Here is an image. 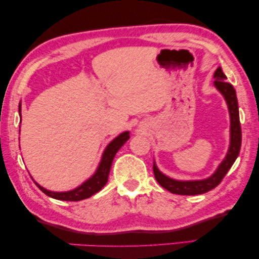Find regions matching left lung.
I'll use <instances>...</instances> for the list:
<instances>
[{"mask_svg":"<svg viewBox=\"0 0 259 259\" xmlns=\"http://www.w3.org/2000/svg\"><path fill=\"white\" fill-rule=\"evenodd\" d=\"M214 85L217 89L224 95L227 104H228L229 114H230V147L228 150V154L220 165H219L218 170L214 172L213 176H210L207 180L202 181H189V182H181L175 181L171 178L166 177L162 172L158 171L156 165H153L154 176L156 178L158 184L162 188L168 190L171 193L182 194V196H194V194H202L208 192L209 190L220 184L221 181L224 180L226 174L228 170L232 168L234 162L240 154L241 149V142H242V131H241V124H240V116H238V104H237V97L234 87L226 81V75L224 71L219 67L214 73Z\"/></svg>","mask_w":259,"mask_h":259,"instance_id":"8db88e82","label":"left lung"}]
</instances>
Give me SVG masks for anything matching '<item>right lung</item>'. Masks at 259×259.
<instances>
[{
	"instance_id": "right-lung-1",
	"label": "right lung",
	"mask_w": 259,
	"mask_h": 259,
	"mask_svg": "<svg viewBox=\"0 0 259 259\" xmlns=\"http://www.w3.org/2000/svg\"><path fill=\"white\" fill-rule=\"evenodd\" d=\"M19 112H21V104H19ZM128 139V132H125L117 137L112 142L109 143L104 154H103L101 164H99L96 174H95L90 180L84 182L82 185H79L78 188L73 191H68V192H52V191H47L46 189L41 188V186L38 185L37 183H35V185H37L44 193L47 194V196L58 199V200L78 201L82 200V199L89 198L93 196V194L97 193L98 191H101L103 186L106 184L113 158L116 156L118 150L120 149V147L124 145Z\"/></svg>"
}]
</instances>
